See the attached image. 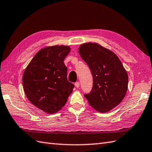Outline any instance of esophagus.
I'll return each instance as SVG.
<instances>
[{"label": "esophagus", "instance_id": "34e87169", "mask_svg": "<svg viewBox=\"0 0 152 152\" xmlns=\"http://www.w3.org/2000/svg\"><path fill=\"white\" fill-rule=\"evenodd\" d=\"M75 87L76 88H79V86H80V83L79 82H76L75 83Z\"/></svg>", "mask_w": 152, "mask_h": 152}]
</instances>
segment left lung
I'll use <instances>...</instances> for the list:
<instances>
[{"label": "left lung", "instance_id": "8db88e82", "mask_svg": "<svg viewBox=\"0 0 152 152\" xmlns=\"http://www.w3.org/2000/svg\"><path fill=\"white\" fill-rule=\"evenodd\" d=\"M79 50L93 77L92 90L84 96L94 109L99 113L108 112L126 96L127 73L115 54L97 43H84Z\"/></svg>", "mask_w": 152, "mask_h": 152}]
</instances>
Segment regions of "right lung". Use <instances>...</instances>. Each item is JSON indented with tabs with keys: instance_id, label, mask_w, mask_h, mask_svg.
Here are the masks:
<instances>
[{
	"instance_id": "right-lung-1",
	"label": "right lung",
	"mask_w": 152,
	"mask_h": 152,
	"mask_svg": "<svg viewBox=\"0 0 152 152\" xmlns=\"http://www.w3.org/2000/svg\"><path fill=\"white\" fill-rule=\"evenodd\" d=\"M68 46L47 47L37 53L23 75V89L34 105L45 113H57L64 106L74 88L67 79L64 63Z\"/></svg>"
}]
</instances>
